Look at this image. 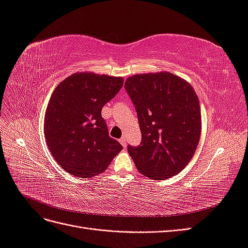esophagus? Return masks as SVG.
I'll return each instance as SVG.
<instances>
[{
    "instance_id": "esophagus-1",
    "label": "esophagus",
    "mask_w": 248,
    "mask_h": 248,
    "mask_svg": "<svg viewBox=\"0 0 248 248\" xmlns=\"http://www.w3.org/2000/svg\"><path fill=\"white\" fill-rule=\"evenodd\" d=\"M119 141L121 142V145H122L124 148L127 146V141H126V139H125L124 137H122L121 139H120V140H119Z\"/></svg>"
}]
</instances>
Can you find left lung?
I'll list each match as a JSON object with an SVG mask.
<instances>
[{"instance_id": "8db88e82", "label": "left lung", "mask_w": 248, "mask_h": 248, "mask_svg": "<svg viewBox=\"0 0 248 248\" xmlns=\"http://www.w3.org/2000/svg\"><path fill=\"white\" fill-rule=\"evenodd\" d=\"M141 132L128 146L136 167L153 180L181 171L196 152L202 131L198 95L188 81L170 72L136 74L125 81Z\"/></svg>"}]
</instances>
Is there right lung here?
Listing matches in <instances>:
<instances>
[{"instance_id": "right-lung-1", "label": "right lung", "mask_w": 248, "mask_h": 248, "mask_svg": "<svg viewBox=\"0 0 248 248\" xmlns=\"http://www.w3.org/2000/svg\"><path fill=\"white\" fill-rule=\"evenodd\" d=\"M122 78L78 72L52 92L44 117V137L63 170L79 178L104 171L123 149L108 136L101 109L123 86Z\"/></svg>"}]
</instances>
